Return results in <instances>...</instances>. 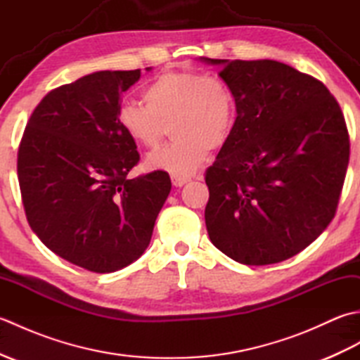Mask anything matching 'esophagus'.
<instances>
[{
	"instance_id": "esophagus-1",
	"label": "esophagus",
	"mask_w": 360,
	"mask_h": 360,
	"mask_svg": "<svg viewBox=\"0 0 360 360\" xmlns=\"http://www.w3.org/2000/svg\"><path fill=\"white\" fill-rule=\"evenodd\" d=\"M190 181V178H181V176H172V182L174 187H182Z\"/></svg>"
}]
</instances>
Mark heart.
<instances>
[{
	"instance_id": "1",
	"label": "heart",
	"mask_w": 360,
	"mask_h": 360,
	"mask_svg": "<svg viewBox=\"0 0 360 360\" xmlns=\"http://www.w3.org/2000/svg\"><path fill=\"white\" fill-rule=\"evenodd\" d=\"M143 103L127 101L117 122L142 148H156L172 127L174 141L151 153L147 167L188 178L209 156L231 139L236 122V101L226 83L198 71H167L143 88Z\"/></svg>"
}]
</instances>
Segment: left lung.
<instances>
[{
    "mask_svg": "<svg viewBox=\"0 0 360 360\" xmlns=\"http://www.w3.org/2000/svg\"><path fill=\"white\" fill-rule=\"evenodd\" d=\"M232 89L231 139L205 170L213 246L249 266L297 255L335 215L349 160L340 106L322 82L275 60H218Z\"/></svg>",
    "mask_w": 360,
    "mask_h": 360,
    "instance_id": "1",
    "label": "left lung"
}]
</instances>
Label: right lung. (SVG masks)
<instances>
[{"label":"right lung","instance_id":"add662e5","mask_svg":"<svg viewBox=\"0 0 360 360\" xmlns=\"http://www.w3.org/2000/svg\"><path fill=\"white\" fill-rule=\"evenodd\" d=\"M139 79L141 70L98 71L52 89L20 142L30 229L53 254L91 272L119 271L143 254L172 190L160 170L128 178L141 156L117 110Z\"/></svg>","mask_w":360,"mask_h":360}]
</instances>
